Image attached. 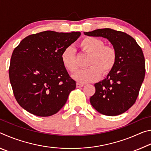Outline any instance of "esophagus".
Instances as JSON below:
<instances>
[{
  "instance_id": "esophagus-1",
  "label": "esophagus",
  "mask_w": 151,
  "mask_h": 151,
  "mask_svg": "<svg viewBox=\"0 0 151 151\" xmlns=\"http://www.w3.org/2000/svg\"><path fill=\"white\" fill-rule=\"evenodd\" d=\"M84 85L83 84H81V83H76V88H81L83 87Z\"/></svg>"
}]
</instances>
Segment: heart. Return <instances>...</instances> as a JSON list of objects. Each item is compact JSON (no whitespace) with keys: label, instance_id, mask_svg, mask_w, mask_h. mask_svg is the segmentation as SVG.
<instances>
[{"label":"heart","instance_id":"b5f03b06","mask_svg":"<svg viewBox=\"0 0 151 151\" xmlns=\"http://www.w3.org/2000/svg\"><path fill=\"white\" fill-rule=\"evenodd\" d=\"M82 50L91 55L88 63L90 67L82 69L73 75L78 83L95 82L101 78L102 73L107 75L115 65L116 52L111 46H105L103 40L93 37H86L79 42ZM61 61L66 70L75 73L78 68L75 51L71 47L65 48L60 56Z\"/></svg>","mask_w":151,"mask_h":151}]
</instances>
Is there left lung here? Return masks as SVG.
I'll return each mask as SVG.
<instances>
[{"label": "left lung", "mask_w": 151, "mask_h": 151, "mask_svg": "<svg viewBox=\"0 0 151 151\" xmlns=\"http://www.w3.org/2000/svg\"><path fill=\"white\" fill-rule=\"evenodd\" d=\"M89 37L105 38L116 52L115 65L106 78L94 84L91 105L100 113L116 116L134 104L145 78V60L142 50L133 38L111 29L84 32Z\"/></svg>", "instance_id": "obj_1"}]
</instances>
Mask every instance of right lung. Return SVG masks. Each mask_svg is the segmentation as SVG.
<instances>
[{"mask_svg":"<svg viewBox=\"0 0 151 151\" xmlns=\"http://www.w3.org/2000/svg\"><path fill=\"white\" fill-rule=\"evenodd\" d=\"M81 35L47 30L28 36L14 48L9 78L22 108L36 116H49L65 105L76 82L64 67L60 56Z\"/></svg>","mask_w":151,"mask_h":151,"instance_id":"add662e5","label":"right lung"}]
</instances>
